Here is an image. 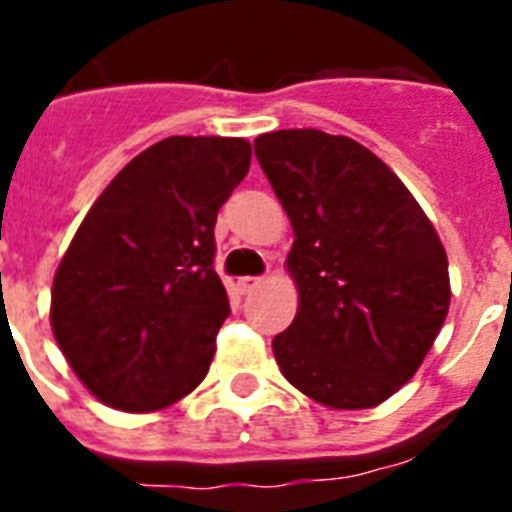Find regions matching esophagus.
<instances>
[{
  "mask_svg": "<svg viewBox=\"0 0 512 512\" xmlns=\"http://www.w3.org/2000/svg\"><path fill=\"white\" fill-rule=\"evenodd\" d=\"M260 284H263V279H255V276H244V279H239V284H236V287H239L241 295H249V292H252L255 287H260Z\"/></svg>",
  "mask_w": 512,
  "mask_h": 512,
  "instance_id": "34e87169",
  "label": "esophagus"
}]
</instances>
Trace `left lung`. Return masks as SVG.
Returning a JSON list of instances; mask_svg holds the SVG:
<instances>
[{
  "instance_id": "8db88e82",
  "label": "left lung",
  "mask_w": 512,
  "mask_h": 512,
  "mask_svg": "<svg viewBox=\"0 0 512 512\" xmlns=\"http://www.w3.org/2000/svg\"><path fill=\"white\" fill-rule=\"evenodd\" d=\"M255 156L287 212L300 305L273 337L281 374L332 409H372L414 377L449 313L436 228L388 164L342 135L279 130Z\"/></svg>"
}]
</instances>
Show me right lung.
I'll return each instance as SVG.
<instances>
[{
    "label": "right lung",
    "mask_w": 512,
    "mask_h": 512,
    "mask_svg": "<svg viewBox=\"0 0 512 512\" xmlns=\"http://www.w3.org/2000/svg\"><path fill=\"white\" fill-rule=\"evenodd\" d=\"M244 138L172 135L106 185L52 281L50 324L84 388L156 412L209 372L231 313L215 273V220L249 172Z\"/></svg>",
    "instance_id": "add662e5"
}]
</instances>
